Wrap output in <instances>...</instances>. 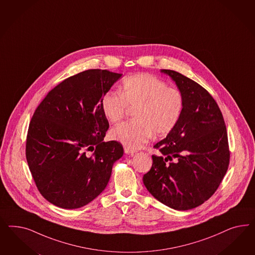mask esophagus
<instances>
[{"label":"esophagus","mask_w":255,"mask_h":255,"mask_svg":"<svg viewBox=\"0 0 255 255\" xmlns=\"http://www.w3.org/2000/svg\"><path fill=\"white\" fill-rule=\"evenodd\" d=\"M136 151H137V150H135V149H133V148H131V147H124V152H125L126 154H134Z\"/></svg>","instance_id":"34e87169"}]
</instances>
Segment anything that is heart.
<instances>
[{
	"label": "heart",
	"instance_id": "heart-1",
	"mask_svg": "<svg viewBox=\"0 0 255 255\" xmlns=\"http://www.w3.org/2000/svg\"><path fill=\"white\" fill-rule=\"evenodd\" d=\"M101 108L111 123L124 118L128 108H134V121L124 122L111 131V137L126 147L138 148L155 133L168 134L178 124L184 108L183 94L159 77L140 73L125 77L120 93H106Z\"/></svg>",
	"mask_w": 255,
	"mask_h": 255
}]
</instances>
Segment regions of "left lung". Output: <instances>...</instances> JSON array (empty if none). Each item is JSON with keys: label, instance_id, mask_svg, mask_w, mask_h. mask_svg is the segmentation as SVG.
<instances>
[{"label": "left lung", "instance_id": "8db88e82", "mask_svg": "<svg viewBox=\"0 0 255 255\" xmlns=\"http://www.w3.org/2000/svg\"><path fill=\"white\" fill-rule=\"evenodd\" d=\"M184 97L180 120L155 148L152 166L143 177L147 191L165 206L194 209L221 184L230 161L224 117L216 101L202 86L173 70L162 69Z\"/></svg>", "mask_w": 255, "mask_h": 255}]
</instances>
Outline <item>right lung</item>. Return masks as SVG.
Here are the masks:
<instances>
[{"mask_svg": "<svg viewBox=\"0 0 255 255\" xmlns=\"http://www.w3.org/2000/svg\"><path fill=\"white\" fill-rule=\"evenodd\" d=\"M122 74L90 69L64 79L35 109L26 139V159L44 198L62 209L81 208L108 185L117 141L104 142L109 124L101 101Z\"/></svg>", "mask_w": 255, "mask_h": 255, "instance_id": "right-lung-1", "label": "right lung"}]
</instances>
